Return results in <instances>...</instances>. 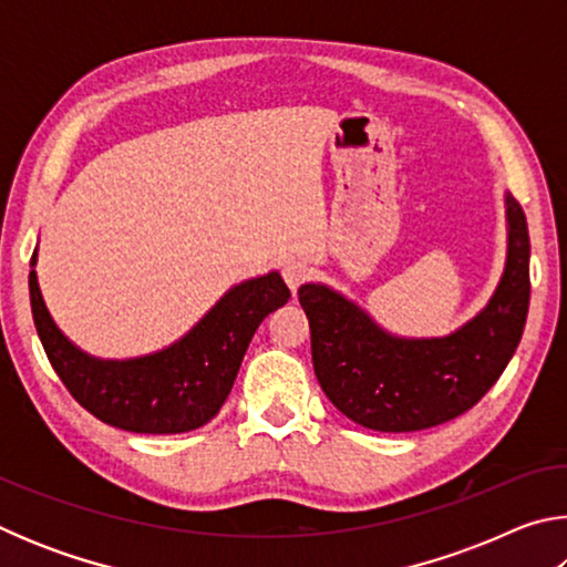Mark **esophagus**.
Returning <instances> with one entry per match:
<instances>
[{
	"mask_svg": "<svg viewBox=\"0 0 567 567\" xmlns=\"http://www.w3.org/2000/svg\"><path fill=\"white\" fill-rule=\"evenodd\" d=\"M282 277H285L287 287H290V290L295 292L297 287H300V285L305 282V277H307V265H305L302 260H287V262L282 265Z\"/></svg>",
	"mask_w": 567,
	"mask_h": 567,
	"instance_id": "1",
	"label": "esophagus"
}]
</instances>
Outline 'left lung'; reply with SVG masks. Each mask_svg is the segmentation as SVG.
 <instances>
[{"mask_svg":"<svg viewBox=\"0 0 567 567\" xmlns=\"http://www.w3.org/2000/svg\"><path fill=\"white\" fill-rule=\"evenodd\" d=\"M505 267L475 318L443 338H402L350 297L305 282L312 364L344 417L380 433H412L463 415L503 375L530 305V237L523 207L505 192Z\"/></svg>","mask_w":567,"mask_h":567,"instance_id":"8db88e82","label":"left lung"}]
</instances>
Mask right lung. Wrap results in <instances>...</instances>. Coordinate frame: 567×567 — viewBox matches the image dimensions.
<instances>
[{
  "label": "right lung",
  "mask_w": 567,
  "mask_h": 567,
  "mask_svg": "<svg viewBox=\"0 0 567 567\" xmlns=\"http://www.w3.org/2000/svg\"><path fill=\"white\" fill-rule=\"evenodd\" d=\"M37 252L32 255L30 302L37 334L72 398L94 417L130 433H189L225 405L255 330L290 300L272 270L233 285L179 340L137 358H97L60 330L47 307Z\"/></svg>",
  "instance_id": "right-lung-1"
}]
</instances>
